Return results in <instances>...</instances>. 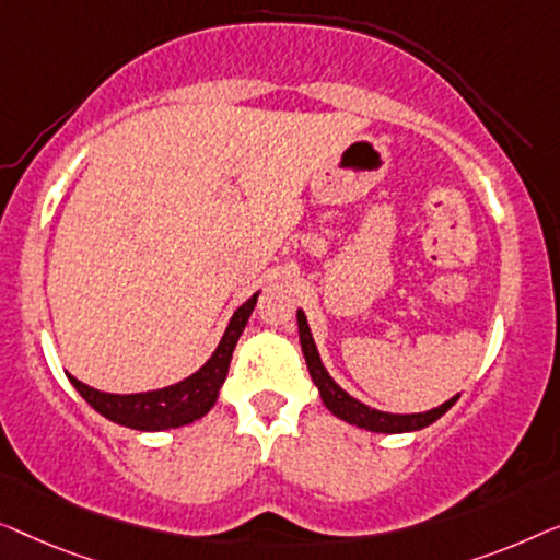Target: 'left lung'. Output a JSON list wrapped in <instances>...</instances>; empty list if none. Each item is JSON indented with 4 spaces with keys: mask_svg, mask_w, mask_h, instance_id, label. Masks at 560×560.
I'll list each match as a JSON object with an SVG mask.
<instances>
[{
    "mask_svg": "<svg viewBox=\"0 0 560 560\" xmlns=\"http://www.w3.org/2000/svg\"><path fill=\"white\" fill-rule=\"evenodd\" d=\"M296 322H299V342H302L306 368H310L314 385L319 388L322 400H325V406L337 416V419L348 421V423H352V427H360L368 431H381V434H404V431H419L423 427H429V423H434L436 419H441V416H444L448 408L456 404V398H459V396L448 398L446 404H441L439 408H431V411H427V413L375 411V408H370L365 404H360L358 398H352L350 393H345L340 385L329 377L325 365H322L317 345H314V340H312L310 325H306V317L302 310L296 312Z\"/></svg>",
    "mask_w": 560,
    "mask_h": 560,
    "instance_id": "obj_1",
    "label": "left lung"
}]
</instances>
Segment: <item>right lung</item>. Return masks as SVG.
I'll return each mask as SVG.
<instances>
[{
  "label": "right lung",
  "instance_id": "obj_1",
  "mask_svg": "<svg viewBox=\"0 0 560 560\" xmlns=\"http://www.w3.org/2000/svg\"><path fill=\"white\" fill-rule=\"evenodd\" d=\"M256 299L258 294H254L246 304L235 310L218 350L212 352V358L205 362L198 373L185 377V381L167 385V388L160 390L131 393V396L101 393L96 388H91V385L75 381L73 375H68L70 383L75 385V390L81 393L101 416L121 423V427L137 431H164L198 421L215 406L220 385H223L228 368H231L235 342H238L243 327H246L250 312H254Z\"/></svg>",
  "mask_w": 560,
  "mask_h": 560
}]
</instances>
